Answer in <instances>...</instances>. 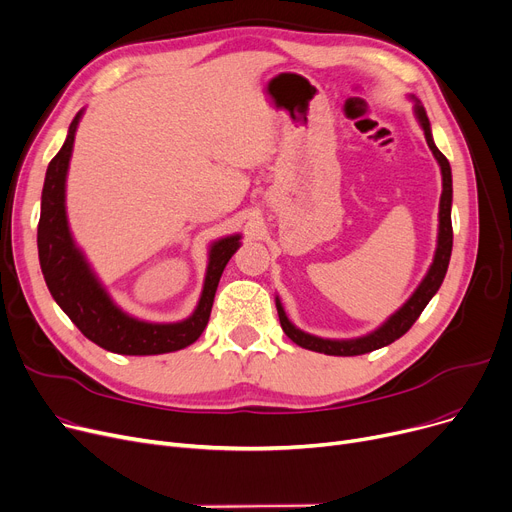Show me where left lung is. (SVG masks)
I'll return each instance as SVG.
<instances>
[{"instance_id": "1", "label": "left lung", "mask_w": 512, "mask_h": 512, "mask_svg": "<svg viewBox=\"0 0 512 512\" xmlns=\"http://www.w3.org/2000/svg\"><path fill=\"white\" fill-rule=\"evenodd\" d=\"M415 112L417 118L421 122V128L425 132V141L432 149L434 157L438 159L440 170H442V197H440V232H438V249H436V257L432 267H429L427 276L423 278V282L419 284V288L415 290L413 297L402 305V309H398L386 324L375 330L369 336L357 338V340H324V338H317L311 334L301 332L299 328H294L280 301L276 299V307H278V317H280V326L284 330V334L292 340L297 342L303 348H309V351L315 353H324V355H334V357H355V355H365L371 351H378L382 346L392 344L394 340H398L400 336H405L415 321L419 319L421 311L427 307V303L432 301L434 294L438 292V288L444 282L446 270H448V261H450V253H452V220H450V205H452V174H450V164L448 159L444 157V153L434 145L432 139V128H429V120L423 107L417 103L415 105Z\"/></svg>"}]
</instances>
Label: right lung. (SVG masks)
I'll use <instances>...</instances> for the list:
<instances>
[{
    "label": "right lung",
    "instance_id": "1",
    "mask_svg": "<svg viewBox=\"0 0 512 512\" xmlns=\"http://www.w3.org/2000/svg\"><path fill=\"white\" fill-rule=\"evenodd\" d=\"M78 120L80 114L72 120L66 143L49 161L45 174L37 228V247L45 284L51 297L72 319V324L105 351L118 355H161L180 351L203 334L218 282L226 263L238 249L240 236L222 238L211 247L203 294L195 313L188 319L178 321V324H147V321H139L120 311L93 276L83 253L74 247L66 222L64 188Z\"/></svg>",
    "mask_w": 512,
    "mask_h": 512
}]
</instances>
